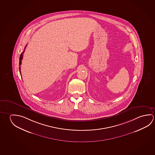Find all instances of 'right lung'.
<instances>
[{
	"label": "right lung",
	"mask_w": 155,
	"mask_h": 155,
	"mask_svg": "<svg viewBox=\"0 0 155 155\" xmlns=\"http://www.w3.org/2000/svg\"><path fill=\"white\" fill-rule=\"evenodd\" d=\"M26 46L27 45H26ZM26 46L25 47V48H26ZM24 51H25V50H24V51L21 54V56H20V58H19V66H21V60H22V59H23V53H24ZM19 71H20V74H21V66L19 67Z\"/></svg>",
	"instance_id": "right-lung-1"
}]
</instances>
